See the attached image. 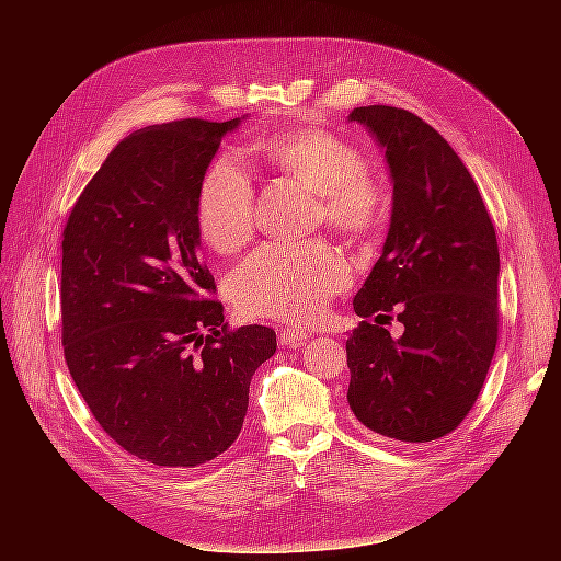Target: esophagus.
I'll list each match as a JSON object with an SVG mask.
<instances>
[{"mask_svg": "<svg viewBox=\"0 0 561 561\" xmlns=\"http://www.w3.org/2000/svg\"><path fill=\"white\" fill-rule=\"evenodd\" d=\"M307 339H311V332L304 328H283L278 332V342L283 346H301Z\"/></svg>", "mask_w": 561, "mask_h": 561, "instance_id": "34e87169", "label": "esophagus"}]
</instances>
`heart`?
<instances>
[{"label": "heart", "mask_w": 561, "mask_h": 561, "mask_svg": "<svg viewBox=\"0 0 561 561\" xmlns=\"http://www.w3.org/2000/svg\"><path fill=\"white\" fill-rule=\"evenodd\" d=\"M254 151L278 173L318 196L325 222L346 236H363L379 225L386 208L381 186L363 173L358 147L320 128H301L262 138ZM196 225L213 250L236 252L254 229V184L236 159H217L203 173L196 192ZM351 271L328 243H266L236 266L229 295L248 316L285 322H311Z\"/></svg>", "instance_id": "b5f03b06"}]
</instances>
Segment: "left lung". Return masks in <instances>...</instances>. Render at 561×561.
<instances>
[{
	"label": "left lung",
	"mask_w": 561,
	"mask_h": 561,
	"mask_svg": "<svg viewBox=\"0 0 561 561\" xmlns=\"http://www.w3.org/2000/svg\"><path fill=\"white\" fill-rule=\"evenodd\" d=\"M367 128L388 165L393 208L381 257L353 297L363 320L346 339L348 404L363 426L400 443L451 433L478 400L499 339V243L478 184L416 114L369 105ZM398 310L396 340L381 319Z\"/></svg>",
	"instance_id": "1"
}]
</instances>
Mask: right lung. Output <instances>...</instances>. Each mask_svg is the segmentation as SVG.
<instances>
[{
	"label": "right lung",
	"mask_w": 561,
	"mask_h": 561,
	"mask_svg": "<svg viewBox=\"0 0 561 561\" xmlns=\"http://www.w3.org/2000/svg\"><path fill=\"white\" fill-rule=\"evenodd\" d=\"M231 122L182 118L130 133L62 231V348L103 431L154 466L194 468L243 428L252 375L276 332H229L198 260L196 192Z\"/></svg>",
	"instance_id": "right-lung-1"
}]
</instances>
